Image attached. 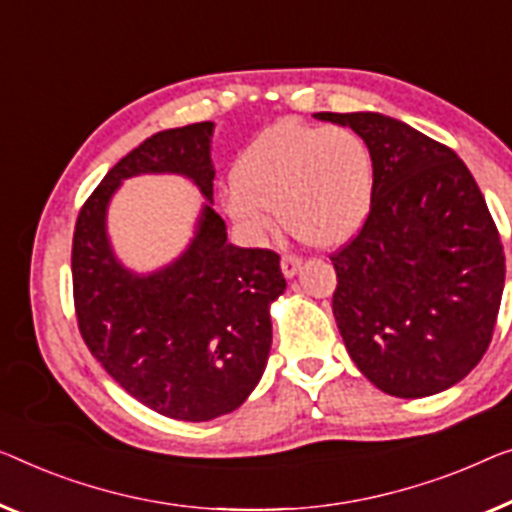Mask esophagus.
Here are the masks:
<instances>
[{
  "instance_id": "obj_1",
  "label": "esophagus",
  "mask_w": 512,
  "mask_h": 512,
  "mask_svg": "<svg viewBox=\"0 0 512 512\" xmlns=\"http://www.w3.org/2000/svg\"><path fill=\"white\" fill-rule=\"evenodd\" d=\"M299 266H301V257H299V255L285 253V255L280 257V269H282V273H285L287 278L296 276V271H299Z\"/></svg>"
}]
</instances>
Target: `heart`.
Returning <instances> with one entry per match:
<instances>
[{"instance_id":"b5f03b06","label":"heart","mask_w":512,"mask_h":512,"mask_svg":"<svg viewBox=\"0 0 512 512\" xmlns=\"http://www.w3.org/2000/svg\"><path fill=\"white\" fill-rule=\"evenodd\" d=\"M223 202L253 236L285 230L308 246L333 248L361 230L372 200V158L347 126L282 119L257 133L236 158Z\"/></svg>"}]
</instances>
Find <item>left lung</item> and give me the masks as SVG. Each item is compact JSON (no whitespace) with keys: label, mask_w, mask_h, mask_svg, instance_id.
<instances>
[{"label":"left lung","mask_w":512,"mask_h":512,"mask_svg":"<svg viewBox=\"0 0 512 512\" xmlns=\"http://www.w3.org/2000/svg\"><path fill=\"white\" fill-rule=\"evenodd\" d=\"M372 158L368 218L331 253L333 315L356 368L395 398L446 391L476 368L497 324L506 255L462 158L377 112H317Z\"/></svg>","instance_id":"obj_1"}]
</instances>
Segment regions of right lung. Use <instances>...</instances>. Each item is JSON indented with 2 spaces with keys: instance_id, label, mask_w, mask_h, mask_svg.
Segmentation results:
<instances>
[{
  "instance_id": "right-lung-1",
  "label": "right lung",
  "mask_w": 512,
  "mask_h": 512,
  "mask_svg": "<svg viewBox=\"0 0 512 512\" xmlns=\"http://www.w3.org/2000/svg\"><path fill=\"white\" fill-rule=\"evenodd\" d=\"M211 121L160 131L119 160L75 220L71 271L78 329L105 372L135 400L177 421L230 414L262 377L271 349L269 303L285 292L280 255L227 243L209 204L190 248L140 278L114 259L105 209L121 179L177 172L213 200Z\"/></svg>"
}]
</instances>
